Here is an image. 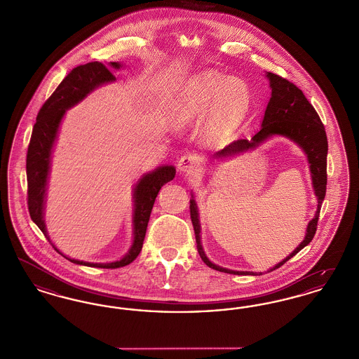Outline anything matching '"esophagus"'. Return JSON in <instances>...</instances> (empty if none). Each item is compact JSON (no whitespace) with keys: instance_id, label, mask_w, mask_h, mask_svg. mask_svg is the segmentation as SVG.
<instances>
[{"instance_id":"1","label":"esophagus","mask_w":359,"mask_h":359,"mask_svg":"<svg viewBox=\"0 0 359 359\" xmlns=\"http://www.w3.org/2000/svg\"><path fill=\"white\" fill-rule=\"evenodd\" d=\"M195 167H196V157L192 154H184L177 161V170L180 173L191 175L195 171Z\"/></svg>"}]
</instances>
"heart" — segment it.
<instances>
[{"label": "heart", "instance_id": "b5f03b06", "mask_svg": "<svg viewBox=\"0 0 359 359\" xmlns=\"http://www.w3.org/2000/svg\"><path fill=\"white\" fill-rule=\"evenodd\" d=\"M252 106L249 85L234 76L205 71L189 78L173 106V120L186 125L205 118L210 144L222 145L237 133Z\"/></svg>", "mask_w": 359, "mask_h": 359}]
</instances>
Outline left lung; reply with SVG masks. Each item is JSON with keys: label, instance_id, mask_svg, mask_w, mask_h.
Masks as SVG:
<instances>
[{"label": "left lung", "instance_id": "left-lung-1", "mask_svg": "<svg viewBox=\"0 0 359 359\" xmlns=\"http://www.w3.org/2000/svg\"><path fill=\"white\" fill-rule=\"evenodd\" d=\"M266 78L269 79V85L272 88L271 100L266 106L264 120L261 123V129L257 132L250 140L241 138L237 141H233L227 147H224L222 151L214 154L215 158H226L231 157L234 154L248 152L249 149H255L259 144L266 141L268 138L273 136H284L296 142L307 154L309 171L312 177V187L315 189V195L318 198V208L315 212V217L309 221L307 226V233L303 242L290 253V256L284 258L281 262L274 265L268 272H272L274 269L284 265L288 259L294 255H297L303 248H306L308 243L312 241L316 226L319 221L320 207L325 201V186H327V152H328V142L325 136V126L318 116L313 106L308 102L303 91L290 82L288 79L281 78L280 75H276L273 72H266ZM189 212H191V221L195 230V238H196V248L199 252V256L203 259L207 266L230 274H252L257 276L255 272H237L230 271L222 266H218L212 264L203 252L202 242H201V222H199V214H198V205L194 199L189 201Z\"/></svg>", "mask_w": 359, "mask_h": 359}]
</instances>
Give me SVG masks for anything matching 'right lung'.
Returning <instances> with one entry per match:
<instances>
[{
  "label": "right lung",
  "instance_id": "obj_1",
  "mask_svg": "<svg viewBox=\"0 0 359 359\" xmlns=\"http://www.w3.org/2000/svg\"><path fill=\"white\" fill-rule=\"evenodd\" d=\"M110 67L118 69L122 66L118 62H111ZM114 81L116 76L100 62H91L83 66H78L69 72L60 85L56 87V90L41 106L37 114L27 154L28 210L32 221L37 224V227L43 231V234L50 242L51 239L48 237L44 223V203L51 168L52 148L57 137L60 122L65 117V113L76 103L83 101L91 91H94L100 86ZM175 173L176 170L173 165H163L156 168L154 171L145 173L141 179H138L133 191V243L129 252L122 257L120 261L107 264L86 262L65 256L51 242L52 246L57 253H60L65 258L78 265L103 269H116L129 265L136 259L142 249L156 196L160 188L175 177Z\"/></svg>",
  "mask_w": 359,
  "mask_h": 359
}]
</instances>
